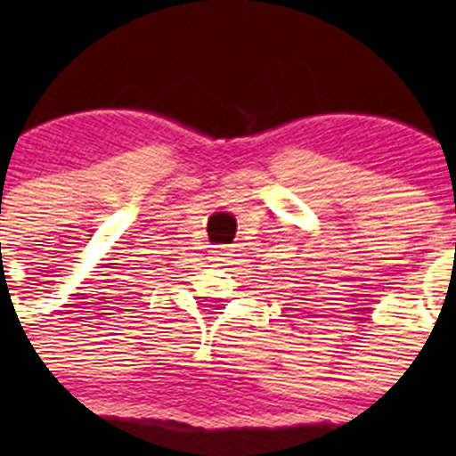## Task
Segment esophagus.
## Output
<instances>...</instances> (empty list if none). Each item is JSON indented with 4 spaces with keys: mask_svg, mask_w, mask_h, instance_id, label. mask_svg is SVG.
Masks as SVG:
<instances>
[{
    "mask_svg": "<svg viewBox=\"0 0 456 456\" xmlns=\"http://www.w3.org/2000/svg\"><path fill=\"white\" fill-rule=\"evenodd\" d=\"M211 254H214L216 262H220V265H229V262H232L233 249L227 245H218V247H214V251H211Z\"/></svg>",
    "mask_w": 456,
    "mask_h": 456,
    "instance_id": "34e87169",
    "label": "esophagus"
}]
</instances>
